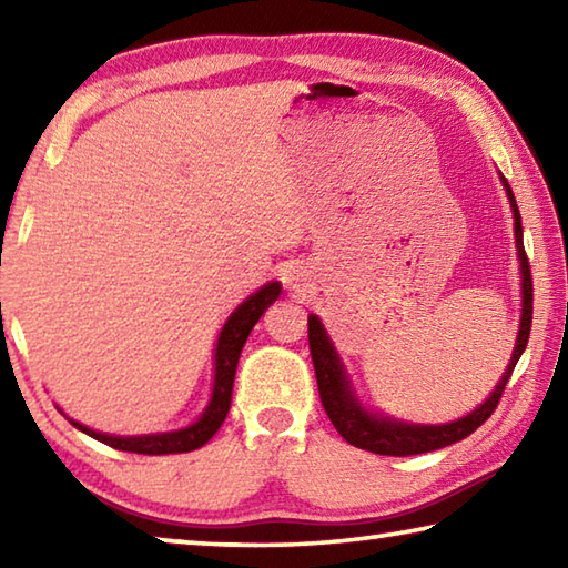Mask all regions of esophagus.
<instances>
[{"mask_svg": "<svg viewBox=\"0 0 568 568\" xmlns=\"http://www.w3.org/2000/svg\"><path fill=\"white\" fill-rule=\"evenodd\" d=\"M287 285H291L293 291H301V287H305L303 271H291V273H287Z\"/></svg>", "mask_w": 568, "mask_h": 568, "instance_id": "esophagus-1", "label": "esophagus"}]
</instances>
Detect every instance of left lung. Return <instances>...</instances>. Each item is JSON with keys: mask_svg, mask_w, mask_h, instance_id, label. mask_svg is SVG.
Listing matches in <instances>:
<instances>
[{"mask_svg": "<svg viewBox=\"0 0 568 568\" xmlns=\"http://www.w3.org/2000/svg\"><path fill=\"white\" fill-rule=\"evenodd\" d=\"M504 190L508 203H511L514 213V237H516V255H518V271H521V321H518V335L516 345L511 353V361H508L504 376L498 378L496 388L491 390L484 403L464 418L448 420V423H408L390 418L386 413H378L373 408H365L358 393H355L348 371H345L341 353L335 351L328 331L321 323L318 315H307V341H311V355H313V368L315 378H318V390L323 408L333 420V426L338 434L348 440L351 446L371 450V454L381 456H416V454H428V450L446 448L456 440H464L466 436L474 434V430L484 423L491 413L496 410L498 400H501V393L506 388L508 378L516 368L518 358L526 351L528 333H531V313H534V287H531V267H528V257L524 250V227H521V215H518L516 197L508 185L506 178L501 175Z\"/></svg>", "mask_w": 568, "mask_h": 568, "instance_id": "obj_1", "label": "left lung"}]
</instances>
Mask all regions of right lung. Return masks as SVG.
<instances>
[{"label":"right lung","mask_w":568,"mask_h":568,"mask_svg":"<svg viewBox=\"0 0 568 568\" xmlns=\"http://www.w3.org/2000/svg\"><path fill=\"white\" fill-rule=\"evenodd\" d=\"M283 285L277 281L265 283L261 291L247 295L243 303H240L230 318L225 321L223 331L217 335L215 353H213V393H210V400L205 410L200 413L197 420H192L190 426L178 428V430H162V434H142V436H114V434H102V430H94L84 423L70 418L72 426L90 438L100 440V444H108L118 450H130V454H142V456H165V454H187V450H195L205 446L210 438L217 434V428L223 426V420L230 410V398H233V383H235V368L240 361V351L247 341L250 331L255 328V323L261 321V315L271 307L277 295H281Z\"/></svg>","instance_id":"obj_1"}]
</instances>
